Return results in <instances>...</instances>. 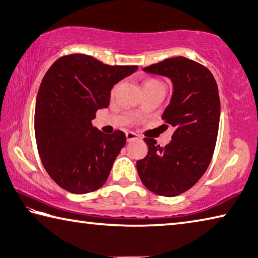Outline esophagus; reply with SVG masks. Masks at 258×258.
<instances>
[{
	"label": "esophagus",
	"mask_w": 258,
	"mask_h": 258,
	"mask_svg": "<svg viewBox=\"0 0 258 258\" xmlns=\"http://www.w3.org/2000/svg\"><path fill=\"white\" fill-rule=\"evenodd\" d=\"M126 140H127V142L134 141V140H138V135L134 132H126Z\"/></svg>",
	"instance_id": "obj_1"
}]
</instances>
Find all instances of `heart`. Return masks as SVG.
<instances>
[{
  "label": "heart",
  "mask_w": 258,
  "mask_h": 258,
  "mask_svg": "<svg viewBox=\"0 0 258 258\" xmlns=\"http://www.w3.org/2000/svg\"><path fill=\"white\" fill-rule=\"evenodd\" d=\"M152 81H154V80H150V81H147L146 83H149V82H152ZM146 83H145V84H146Z\"/></svg>",
  "instance_id": "heart-1"
}]
</instances>
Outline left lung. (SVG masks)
Masks as SVG:
<instances>
[{"label": "left lung", "mask_w": 258, "mask_h": 258, "mask_svg": "<svg viewBox=\"0 0 258 258\" xmlns=\"http://www.w3.org/2000/svg\"><path fill=\"white\" fill-rule=\"evenodd\" d=\"M143 71L172 81L173 94L161 118L174 133L165 147L145 138L149 150L137 161L138 173L154 194L175 197L199 181L212 160L221 112L217 84L206 67L184 56L165 59Z\"/></svg>", "instance_id": "8db88e82"}]
</instances>
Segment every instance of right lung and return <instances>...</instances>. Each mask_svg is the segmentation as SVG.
I'll list each match as a JSON object with an SVG mask.
<instances>
[{"label": "right lung", "mask_w": 258, "mask_h": 258, "mask_svg": "<svg viewBox=\"0 0 258 258\" xmlns=\"http://www.w3.org/2000/svg\"><path fill=\"white\" fill-rule=\"evenodd\" d=\"M137 69L69 54L45 74L36 99L35 137L45 171L62 189L84 195L106 183L126 135L104 134L92 119L98 109L109 106L113 85Z\"/></svg>", "instance_id": "right-lung-1"}]
</instances>
